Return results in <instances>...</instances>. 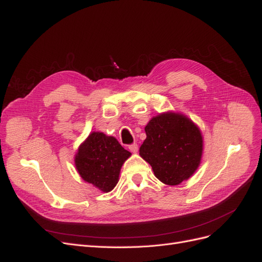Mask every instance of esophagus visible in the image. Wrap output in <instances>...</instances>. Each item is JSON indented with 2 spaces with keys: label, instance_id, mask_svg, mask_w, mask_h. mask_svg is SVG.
Wrapping results in <instances>:
<instances>
[{
  "label": "esophagus",
  "instance_id": "34e87169",
  "mask_svg": "<svg viewBox=\"0 0 262 262\" xmlns=\"http://www.w3.org/2000/svg\"><path fill=\"white\" fill-rule=\"evenodd\" d=\"M129 149L131 150L132 153H137L138 152V149H139V146H138V144H131V145H129Z\"/></svg>",
  "mask_w": 262,
  "mask_h": 262
}]
</instances>
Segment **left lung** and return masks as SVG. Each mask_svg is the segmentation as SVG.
<instances>
[{
  "instance_id": "obj_1",
  "label": "left lung",
  "mask_w": 262,
  "mask_h": 262,
  "mask_svg": "<svg viewBox=\"0 0 262 262\" xmlns=\"http://www.w3.org/2000/svg\"><path fill=\"white\" fill-rule=\"evenodd\" d=\"M145 133L140 156L152 166L157 179L177 186L193 175L201 163L203 139L189 118L177 113L161 114L150 119Z\"/></svg>"
}]
</instances>
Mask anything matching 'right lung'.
<instances>
[{
  "mask_svg": "<svg viewBox=\"0 0 262 262\" xmlns=\"http://www.w3.org/2000/svg\"><path fill=\"white\" fill-rule=\"evenodd\" d=\"M130 156L116 138L92 132L78 147L74 161L83 180L109 192L118 184L122 165Z\"/></svg>",
  "mask_w": 262,
  "mask_h": 262,
  "instance_id": "add662e5",
  "label": "right lung"
}]
</instances>
